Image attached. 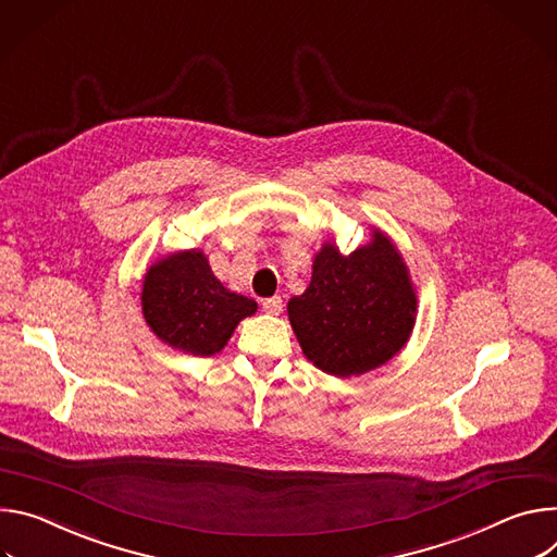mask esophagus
Instances as JSON below:
<instances>
[{"mask_svg": "<svg viewBox=\"0 0 557 557\" xmlns=\"http://www.w3.org/2000/svg\"><path fill=\"white\" fill-rule=\"evenodd\" d=\"M263 312L278 317V314L283 312V298H281V296H272V298H265V300H263Z\"/></svg>", "mask_w": 557, "mask_h": 557, "instance_id": "obj_1", "label": "esophagus"}]
</instances>
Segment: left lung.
<instances>
[{"instance_id": "8db88e82", "label": "left lung", "mask_w": 557, "mask_h": 557, "mask_svg": "<svg viewBox=\"0 0 557 557\" xmlns=\"http://www.w3.org/2000/svg\"><path fill=\"white\" fill-rule=\"evenodd\" d=\"M416 307L400 252L374 230L372 243L349 257L325 243L314 259L310 285L289 298L287 317L307 360L325 374L349 379L372 372L405 347Z\"/></svg>"}]
</instances>
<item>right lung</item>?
Returning a JSON list of instances; mask_svg holds the SVG:
<instances>
[{"instance_id": "1", "label": "right lung", "mask_w": 557, "mask_h": 557, "mask_svg": "<svg viewBox=\"0 0 557 557\" xmlns=\"http://www.w3.org/2000/svg\"><path fill=\"white\" fill-rule=\"evenodd\" d=\"M141 310L150 330L170 347L212 356L236 325L257 312V302L223 287L201 250L168 255L144 278Z\"/></svg>"}]
</instances>
